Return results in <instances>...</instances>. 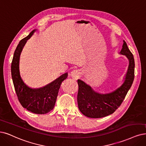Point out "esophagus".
Listing matches in <instances>:
<instances>
[{
    "mask_svg": "<svg viewBox=\"0 0 146 146\" xmlns=\"http://www.w3.org/2000/svg\"><path fill=\"white\" fill-rule=\"evenodd\" d=\"M80 73L79 70H73L71 73V76L74 79H78L80 76Z\"/></svg>",
    "mask_w": 146,
    "mask_h": 146,
    "instance_id": "34e87169",
    "label": "esophagus"
}]
</instances>
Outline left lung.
<instances>
[{
	"label": "left lung",
	"mask_w": 146,
	"mask_h": 146,
	"mask_svg": "<svg viewBox=\"0 0 146 146\" xmlns=\"http://www.w3.org/2000/svg\"><path fill=\"white\" fill-rule=\"evenodd\" d=\"M120 53L127 58L129 63L125 81L114 91L108 94H100L94 91L82 80H78V108L84 115L97 118L112 114L125 99L134 79L135 61L132 53L125 41H123Z\"/></svg>",
	"instance_id": "1"
}]
</instances>
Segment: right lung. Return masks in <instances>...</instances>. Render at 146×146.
I'll list each match as a JSON object with an SVG mask.
<instances>
[{"mask_svg":"<svg viewBox=\"0 0 146 146\" xmlns=\"http://www.w3.org/2000/svg\"><path fill=\"white\" fill-rule=\"evenodd\" d=\"M35 31L33 30L20 40L16 47L11 63V75L15 93L21 106L34 114H44L53 109L59 88L62 82L67 79L68 73H64L52 83L40 88L32 89L24 83L19 71L20 56L27 40Z\"/></svg>","mask_w":146,"mask_h":146,"instance_id":"add662e5","label":"right lung"}]
</instances>
